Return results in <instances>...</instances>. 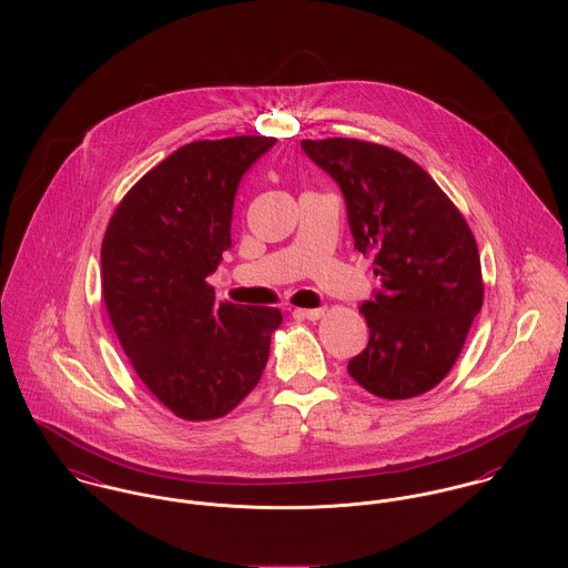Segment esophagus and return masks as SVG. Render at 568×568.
I'll list each match as a JSON object with an SVG mask.
<instances>
[{
	"instance_id": "esophagus-1",
	"label": "esophagus",
	"mask_w": 568,
	"mask_h": 568,
	"mask_svg": "<svg viewBox=\"0 0 568 568\" xmlns=\"http://www.w3.org/2000/svg\"><path fill=\"white\" fill-rule=\"evenodd\" d=\"M324 315V310H294V317H303V320H320Z\"/></svg>"
}]
</instances>
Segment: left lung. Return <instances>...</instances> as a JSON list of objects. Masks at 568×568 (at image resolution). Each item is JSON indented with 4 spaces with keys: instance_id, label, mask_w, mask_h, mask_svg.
Wrapping results in <instances>:
<instances>
[{
    "instance_id": "1",
    "label": "left lung",
    "mask_w": 568,
    "mask_h": 568,
    "mask_svg": "<svg viewBox=\"0 0 568 568\" xmlns=\"http://www.w3.org/2000/svg\"><path fill=\"white\" fill-rule=\"evenodd\" d=\"M342 190L381 290L362 305L368 346L348 375L381 398L425 394L453 368L484 303L475 237L436 181L405 154L359 139L301 141Z\"/></svg>"
}]
</instances>
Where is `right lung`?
I'll list each match as a JSON object with an SVG mask.
<instances>
[{
    "instance_id": "1",
    "label": "right lung",
    "mask_w": 568,
    "mask_h": 568,
    "mask_svg": "<svg viewBox=\"0 0 568 568\" xmlns=\"http://www.w3.org/2000/svg\"><path fill=\"white\" fill-rule=\"evenodd\" d=\"M274 136L193 141L150 170L102 242V294L148 389L185 420L244 400L267 364L274 307L217 303L206 278L231 248L237 187Z\"/></svg>"
}]
</instances>
